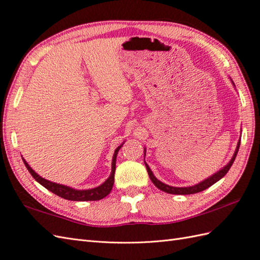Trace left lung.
<instances>
[{"mask_svg": "<svg viewBox=\"0 0 260 260\" xmlns=\"http://www.w3.org/2000/svg\"><path fill=\"white\" fill-rule=\"evenodd\" d=\"M232 84L234 85V83L232 81ZM235 86V85H234ZM240 144H241V140H239V143H237V146H236V149H235V152L233 154L232 159L230 160V162L228 163V165L222 168L220 171H218L217 173H214L213 175H211L210 177H208V179L204 180L203 182H200L196 185H194V186H189V187H173V186H170V185H167L165 183L160 182L157 177H155L152 173V171L150 170V168L148 167L147 163L145 162L146 165V168H147V171H148V175H149L151 182L155 185V187H158L160 190H163L166 192H169V194H174V195H190V194H196V192H199V191H203L205 189H207L208 187H210L211 185H213L214 183H217L219 180H221L222 177H223L228 171L230 170V168L232 167L233 162L236 158V154H237V151H239L240 149Z\"/></svg>", "mask_w": 260, "mask_h": 260, "instance_id": "1", "label": "left lung"}]
</instances>
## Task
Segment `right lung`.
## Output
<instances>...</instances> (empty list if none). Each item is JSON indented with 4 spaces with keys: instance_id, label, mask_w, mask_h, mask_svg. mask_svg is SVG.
<instances>
[{
    "instance_id": "obj_1",
    "label": "right lung",
    "mask_w": 260,
    "mask_h": 260,
    "mask_svg": "<svg viewBox=\"0 0 260 260\" xmlns=\"http://www.w3.org/2000/svg\"><path fill=\"white\" fill-rule=\"evenodd\" d=\"M124 144V143H123ZM120 145L118 146L113 154V159H112V171H111L110 176L108 177V180L101 184L100 186L94 187L91 189H75L72 188L69 186H65V185L62 184H57V183H53L50 182L46 179H43L40 175L37 174L34 170L29 167L28 163L26 162L25 159H23L25 166L27 168V170L32 175L34 179L38 182L39 184H41L43 187H46L47 189H49L50 191L53 192V194L60 196L64 199L68 200H74V202H88V200H100L102 198H105L107 195L110 194V191L112 190L113 184H114V173H115V163H116V155L118 150L121 149V147L123 146Z\"/></svg>"
}]
</instances>
